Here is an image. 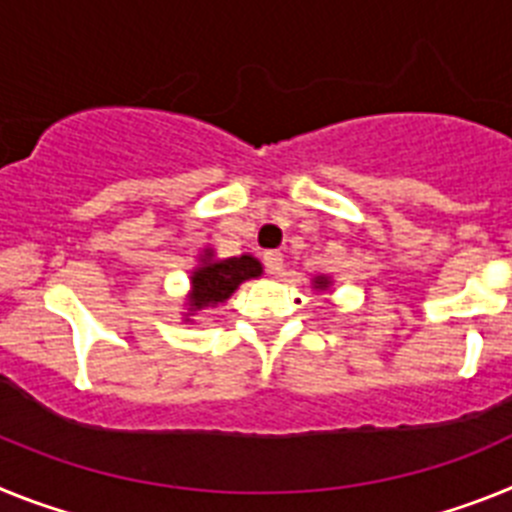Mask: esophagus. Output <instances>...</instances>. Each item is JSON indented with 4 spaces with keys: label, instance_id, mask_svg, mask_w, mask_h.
<instances>
[{
    "label": "esophagus",
    "instance_id": "esophagus-1",
    "mask_svg": "<svg viewBox=\"0 0 512 512\" xmlns=\"http://www.w3.org/2000/svg\"><path fill=\"white\" fill-rule=\"evenodd\" d=\"M265 268H268L270 275H281L283 273V252H265Z\"/></svg>",
    "mask_w": 512,
    "mask_h": 512
}]
</instances>
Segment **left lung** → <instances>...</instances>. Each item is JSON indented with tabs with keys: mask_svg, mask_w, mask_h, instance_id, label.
I'll use <instances>...</instances> for the list:
<instances>
[{
	"mask_svg": "<svg viewBox=\"0 0 512 512\" xmlns=\"http://www.w3.org/2000/svg\"><path fill=\"white\" fill-rule=\"evenodd\" d=\"M311 286L319 288V291H327V288H330V278H324V275H317V278H314V283H311Z\"/></svg>",
	"mask_w": 512,
	"mask_h": 512,
	"instance_id": "1",
	"label": "left lung"
}]
</instances>
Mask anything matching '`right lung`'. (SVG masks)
I'll return each mask as SVG.
<instances>
[{"instance_id":"right-lung-1","label":"right lung","mask_w":512,"mask_h":512,"mask_svg":"<svg viewBox=\"0 0 512 512\" xmlns=\"http://www.w3.org/2000/svg\"><path fill=\"white\" fill-rule=\"evenodd\" d=\"M262 265L252 255L226 257V260H213V252L206 250L201 257V265L190 275L188 311H201L208 306L224 304L231 293L237 291L239 283L260 278Z\"/></svg>"}]
</instances>
